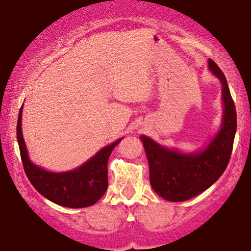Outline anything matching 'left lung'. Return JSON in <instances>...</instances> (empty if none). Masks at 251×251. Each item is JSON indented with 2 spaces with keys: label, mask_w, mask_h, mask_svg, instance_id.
Wrapping results in <instances>:
<instances>
[{
  "label": "left lung",
  "mask_w": 251,
  "mask_h": 251,
  "mask_svg": "<svg viewBox=\"0 0 251 251\" xmlns=\"http://www.w3.org/2000/svg\"><path fill=\"white\" fill-rule=\"evenodd\" d=\"M208 67L222 86L223 116L220 128L203 148L191 152L170 149L140 135L150 168V183L155 194L170 201H183L209 189L229 163L237 128L236 108L223 72L209 59Z\"/></svg>",
  "instance_id": "left-lung-1"
}]
</instances>
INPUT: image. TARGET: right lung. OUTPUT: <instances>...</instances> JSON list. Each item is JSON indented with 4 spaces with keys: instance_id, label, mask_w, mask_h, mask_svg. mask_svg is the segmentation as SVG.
<instances>
[{
    "instance_id": "1",
    "label": "right lung",
    "mask_w": 251,
    "mask_h": 251,
    "mask_svg": "<svg viewBox=\"0 0 251 251\" xmlns=\"http://www.w3.org/2000/svg\"><path fill=\"white\" fill-rule=\"evenodd\" d=\"M22 111L24 105L17 119L16 135L25 172L31 185L43 197L66 208H86L96 204L108 188V158L123 138L103 146L87 162L75 169L62 172L48 171L29 159L22 134Z\"/></svg>"
}]
</instances>
